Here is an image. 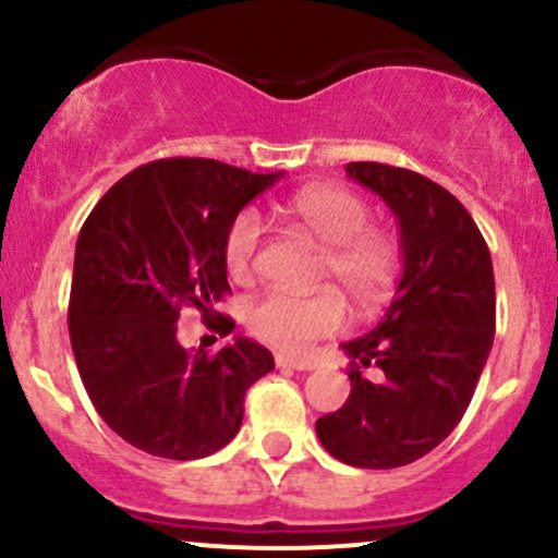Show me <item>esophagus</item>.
<instances>
[{"instance_id":"1","label":"esophagus","mask_w":558,"mask_h":558,"mask_svg":"<svg viewBox=\"0 0 558 558\" xmlns=\"http://www.w3.org/2000/svg\"><path fill=\"white\" fill-rule=\"evenodd\" d=\"M275 365H278V368H291V371H312V368H315V363H312V360L286 357V354H278V357H275Z\"/></svg>"}]
</instances>
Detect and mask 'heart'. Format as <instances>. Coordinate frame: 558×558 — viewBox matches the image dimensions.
<instances>
[{"label": "heart", "instance_id": "heart-1", "mask_svg": "<svg viewBox=\"0 0 558 558\" xmlns=\"http://www.w3.org/2000/svg\"><path fill=\"white\" fill-rule=\"evenodd\" d=\"M275 211L299 225L326 246L317 280L333 283L357 315H373L395 291L402 269V246L395 232L371 228V206L354 190L341 185H307L275 201ZM262 251V225L256 214L243 211L225 235V267L230 278H254ZM323 289L307 296L272 291L251 304L246 323L256 339L302 352L320 336L344 323V299Z\"/></svg>", "mask_w": 558, "mask_h": 558}]
</instances>
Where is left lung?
I'll return each instance as SVG.
<instances>
[{"instance_id":"left-lung-1","label":"left lung","mask_w":558,"mask_h":558,"mask_svg":"<svg viewBox=\"0 0 558 558\" xmlns=\"http://www.w3.org/2000/svg\"><path fill=\"white\" fill-rule=\"evenodd\" d=\"M347 174L395 214L402 278L381 323L341 344L352 391L315 428L341 463L397 469L437 448L474 397L495 336L493 259L461 201L418 171L352 161Z\"/></svg>"}]
</instances>
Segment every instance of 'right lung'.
<instances>
[{
    "mask_svg": "<svg viewBox=\"0 0 558 558\" xmlns=\"http://www.w3.org/2000/svg\"><path fill=\"white\" fill-rule=\"evenodd\" d=\"M280 180L211 158H161L121 177L76 241L69 333L100 418L137 450L171 461L230 442L254 381L275 368L251 339L187 352L177 320H209L230 293L225 235L243 206ZM228 336L235 323H211Z\"/></svg>",
    "mask_w": 558,
    "mask_h": 558,
    "instance_id": "obj_1",
    "label": "right lung"
}]
</instances>
